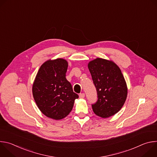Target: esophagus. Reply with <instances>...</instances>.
I'll list each match as a JSON object with an SVG mask.
<instances>
[{"mask_svg": "<svg viewBox=\"0 0 157 157\" xmlns=\"http://www.w3.org/2000/svg\"><path fill=\"white\" fill-rule=\"evenodd\" d=\"M84 96H85V94H84V93H81V94H79V98H81V99L84 98Z\"/></svg>", "mask_w": 157, "mask_h": 157, "instance_id": "obj_1", "label": "esophagus"}]
</instances>
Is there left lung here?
I'll use <instances>...</instances> for the list:
<instances>
[{
    "instance_id": "1",
    "label": "left lung",
    "mask_w": 157,
    "mask_h": 157,
    "mask_svg": "<svg viewBox=\"0 0 157 157\" xmlns=\"http://www.w3.org/2000/svg\"><path fill=\"white\" fill-rule=\"evenodd\" d=\"M96 88L98 101L93 112L102 118L113 116L121 110L127 96V87L119 67L113 61L98 58L88 63Z\"/></svg>"
}]
</instances>
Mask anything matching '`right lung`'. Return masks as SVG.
<instances>
[{
	"mask_svg": "<svg viewBox=\"0 0 157 157\" xmlns=\"http://www.w3.org/2000/svg\"><path fill=\"white\" fill-rule=\"evenodd\" d=\"M68 66L62 58L47 61L40 66L32 86L38 107L44 116L55 120L68 116L79 98L66 78Z\"/></svg>",
	"mask_w": 157,
	"mask_h": 157,
	"instance_id": "obj_1",
	"label": "right lung"
}]
</instances>
